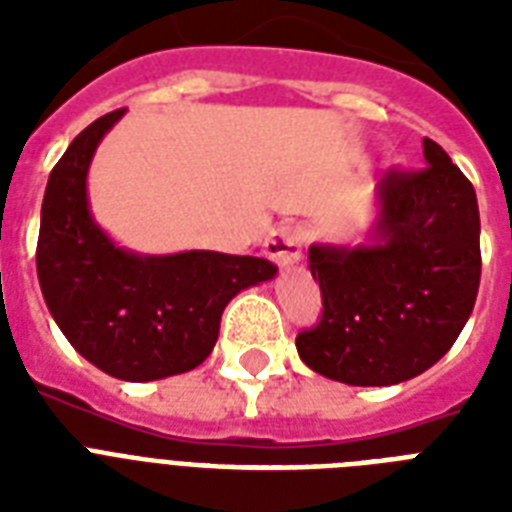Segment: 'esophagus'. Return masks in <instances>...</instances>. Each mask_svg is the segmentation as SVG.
<instances>
[{"label":"esophagus","mask_w":512,"mask_h":512,"mask_svg":"<svg viewBox=\"0 0 512 512\" xmlns=\"http://www.w3.org/2000/svg\"><path fill=\"white\" fill-rule=\"evenodd\" d=\"M263 252L279 268H292L303 257V233L292 228V225H279V228H273L268 233Z\"/></svg>","instance_id":"1"}]
</instances>
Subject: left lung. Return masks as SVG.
<instances>
[{"label": "left lung", "instance_id": "8db88e82", "mask_svg": "<svg viewBox=\"0 0 512 512\" xmlns=\"http://www.w3.org/2000/svg\"><path fill=\"white\" fill-rule=\"evenodd\" d=\"M425 167L374 188L364 241H316L319 327L297 335L313 372L345 385H398L436 364L460 337L481 281V217L470 180L422 140Z\"/></svg>", "mask_w": 512, "mask_h": 512}]
</instances>
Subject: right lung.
Here are the masks:
<instances>
[{
  "label": "right lung",
  "mask_w": 512,
  "mask_h": 512,
  "mask_svg": "<svg viewBox=\"0 0 512 512\" xmlns=\"http://www.w3.org/2000/svg\"><path fill=\"white\" fill-rule=\"evenodd\" d=\"M122 116L95 119L50 172L36 273L52 319L79 356L116 380L151 382L196 369L215 348L225 305L279 268L209 249L140 255L119 247L92 215L87 175Z\"/></svg>",
  "instance_id": "1"
}]
</instances>
